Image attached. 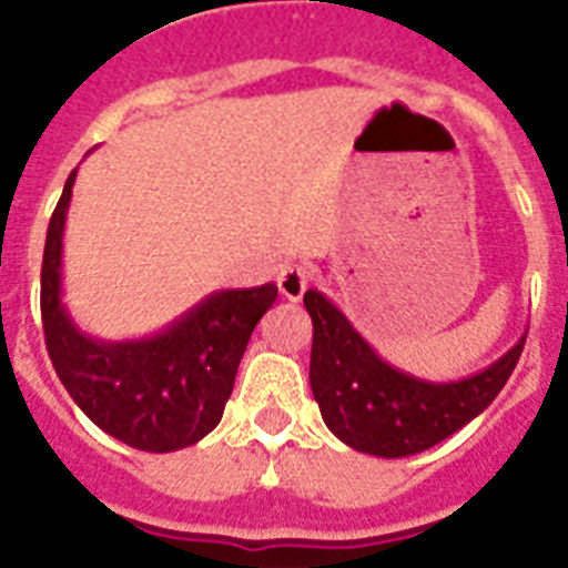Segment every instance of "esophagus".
I'll return each instance as SVG.
<instances>
[{
    "instance_id": "34e87169",
    "label": "esophagus",
    "mask_w": 568,
    "mask_h": 568,
    "mask_svg": "<svg viewBox=\"0 0 568 568\" xmlns=\"http://www.w3.org/2000/svg\"><path fill=\"white\" fill-rule=\"evenodd\" d=\"M310 287V270L301 264H290L278 273V293L287 301H298Z\"/></svg>"
}]
</instances>
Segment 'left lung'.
Masks as SVG:
<instances>
[{
	"instance_id": "1",
	"label": "left lung",
	"mask_w": 568,
	"mask_h": 568,
	"mask_svg": "<svg viewBox=\"0 0 568 568\" xmlns=\"http://www.w3.org/2000/svg\"><path fill=\"white\" fill-rule=\"evenodd\" d=\"M313 318L310 386L329 433L358 453L406 458L455 435L498 398L526 335L480 373L426 381L381 358L321 290L304 293Z\"/></svg>"
}]
</instances>
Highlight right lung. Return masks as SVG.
I'll return each mask as SVG.
<instances>
[{"mask_svg": "<svg viewBox=\"0 0 568 568\" xmlns=\"http://www.w3.org/2000/svg\"><path fill=\"white\" fill-rule=\"evenodd\" d=\"M77 173L64 182L44 239L42 324L53 369L79 409L115 440L142 453L199 444L222 420L241 355L278 287L270 281L215 290L159 333L93 338L62 301L64 224Z\"/></svg>", "mask_w": 568, "mask_h": 568, "instance_id": "add662e5", "label": "right lung"}]
</instances>
